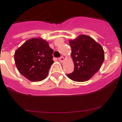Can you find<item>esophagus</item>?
I'll return each mask as SVG.
<instances>
[{
  "label": "esophagus",
  "instance_id": "esophagus-1",
  "mask_svg": "<svg viewBox=\"0 0 122 122\" xmlns=\"http://www.w3.org/2000/svg\"><path fill=\"white\" fill-rule=\"evenodd\" d=\"M59 60L60 62H63L64 61V57H60L59 58Z\"/></svg>",
  "mask_w": 122,
  "mask_h": 122
}]
</instances>
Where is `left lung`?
<instances>
[{"instance_id": "obj_1", "label": "left lung", "mask_w": 122, "mask_h": 122, "mask_svg": "<svg viewBox=\"0 0 122 122\" xmlns=\"http://www.w3.org/2000/svg\"><path fill=\"white\" fill-rule=\"evenodd\" d=\"M69 43L74 68L67 76L74 81H87L101 68L104 60V50L92 38L86 35L71 40Z\"/></svg>"}]
</instances>
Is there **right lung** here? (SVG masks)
<instances>
[{
	"label": "right lung",
	"mask_w": 122,
	"mask_h": 122,
	"mask_svg": "<svg viewBox=\"0 0 122 122\" xmlns=\"http://www.w3.org/2000/svg\"><path fill=\"white\" fill-rule=\"evenodd\" d=\"M53 49L40 38H33L25 42L15 53L16 66L25 77L33 82L47 77L52 60Z\"/></svg>",
	"instance_id": "add662e5"
}]
</instances>
